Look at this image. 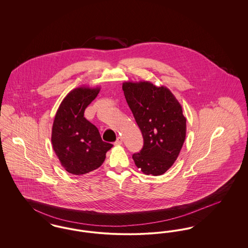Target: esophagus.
<instances>
[{
  "label": "esophagus",
  "instance_id": "obj_1",
  "mask_svg": "<svg viewBox=\"0 0 248 248\" xmlns=\"http://www.w3.org/2000/svg\"><path fill=\"white\" fill-rule=\"evenodd\" d=\"M122 144H123V139L119 137L118 139H117V140L114 142V145H115V146H120V145H122Z\"/></svg>",
  "mask_w": 248,
  "mask_h": 248
}]
</instances>
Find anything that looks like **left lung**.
I'll list each match as a JSON object with an SVG mask.
<instances>
[{
	"label": "left lung",
	"mask_w": 248,
	"mask_h": 248,
	"mask_svg": "<svg viewBox=\"0 0 248 248\" xmlns=\"http://www.w3.org/2000/svg\"><path fill=\"white\" fill-rule=\"evenodd\" d=\"M123 90L144 140L141 151L132 156L135 165L146 175H163L186 139L182 107L167 87L148 81L124 82Z\"/></svg>",
	"instance_id": "8db88e82"
}]
</instances>
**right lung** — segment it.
Masks as SVG:
<instances>
[{"label":"right lung","instance_id":"obj_1","mask_svg":"<svg viewBox=\"0 0 248 248\" xmlns=\"http://www.w3.org/2000/svg\"><path fill=\"white\" fill-rule=\"evenodd\" d=\"M99 87L81 86L71 90L62 100L52 127L51 141L65 170L72 175L87 174L103 164L112 144L101 140L98 129L83 117L84 110Z\"/></svg>","mask_w":248,"mask_h":248}]
</instances>
